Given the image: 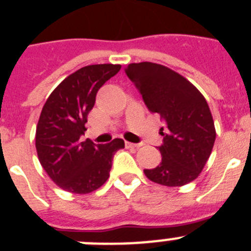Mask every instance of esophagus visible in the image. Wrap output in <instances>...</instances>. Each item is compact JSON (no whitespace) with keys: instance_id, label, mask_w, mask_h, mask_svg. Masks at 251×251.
Segmentation results:
<instances>
[{"instance_id":"obj_1","label":"esophagus","mask_w":251,"mask_h":251,"mask_svg":"<svg viewBox=\"0 0 251 251\" xmlns=\"http://www.w3.org/2000/svg\"><path fill=\"white\" fill-rule=\"evenodd\" d=\"M125 145L127 149H139L142 146L141 144H132V142H125Z\"/></svg>"}]
</instances>
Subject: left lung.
I'll use <instances>...</instances> for the list:
<instances>
[{
	"label": "left lung",
	"instance_id": "left-lung-1",
	"mask_svg": "<svg viewBox=\"0 0 251 251\" xmlns=\"http://www.w3.org/2000/svg\"><path fill=\"white\" fill-rule=\"evenodd\" d=\"M151 112L165 121L162 160L145 170L150 181L179 187L194 181L207 163L215 141V128L207 100L184 76L165 65L131 63L125 69Z\"/></svg>",
	"mask_w": 251,
	"mask_h": 251
}]
</instances>
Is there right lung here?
<instances>
[{"mask_svg":"<svg viewBox=\"0 0 251 251\" xmlns=\"http://www.w3.org/2000/svg\"><path fill=\"white\" fill-rule=\"evenodd\" d=\"M121 69L119 64L80 68L49 95L36 130V149L42 167L57 186L70 193L86 194L109 178L112 157L125 147L121 139L105 145L80 142L97 93Z\"/></svg>","mask_w":251,"mask_h":251,"instance_id":"1","label":"right lung"}]
</instances>
